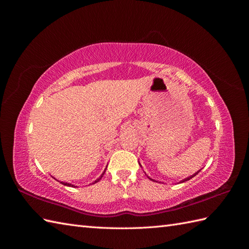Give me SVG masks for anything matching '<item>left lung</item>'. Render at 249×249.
Wrapping results in <instances>:
<instances>
[{"mask_svg": "<svg viewBox=\"0 0 249 249\" xmlns=\"http://www.w3.org/2000/svg\"><path fill=\"white\" fill-rule=\"evenodd\" d=\"M199 171H200V170H199ZM199 171H197L196 173H194V175H193V176H191V177H189V178H185V179H183V180H180V183H184V182H186V180H189L190 178H192L193 177H195V176H196V175H197V173H198ZM149 178V179H152V180H154L153 178Z\"/></svg>", "mask_w": 249, "mask_h": 249, "instance_id": "8db88e82", "label": "left lung"}]
</instances>
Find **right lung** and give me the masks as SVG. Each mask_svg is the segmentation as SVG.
Returning a JSON list of instances; mask_svg holds the SVG:
<instances>
[{
	"label": "right lung",
	"mask_w": 249,
	"mask_h": 249,
	"mask_svg": "<svg viewBox=\"0 0 249 249\" xmlns=\"http://www.w3.org/2000/svg\"><path fill=\"white\" fill-rule=\"evenodd\" d=\"M105 171H106V170H105ZM105 171H104V172H103V175H102V176H101V178H97V179H96V180H94V182H93V183H92V184H95V183H97V182H99V180H100V179H101V178H103V176H104V173H105ZM61 184H63V185H64V186H71V187H74V186H73V185H71V184H69V183H63V182H61Z\"/></svg>",
	"instance_id": "right-lung-1"
}]
</instances>
